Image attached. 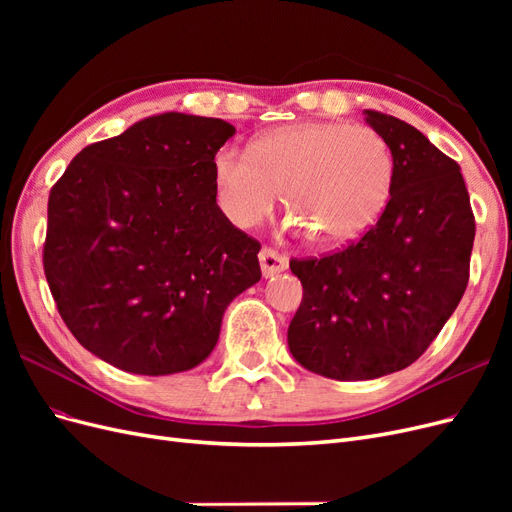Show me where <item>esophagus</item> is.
Masks as SVG:
<instances>
[{"label":"esophagus","instance_id":"esophagus-1","mask_svg":"<svg viewBox=\"0 0 512 512\" xmlns=\"http://www.w3.org/2000/svg\"><path fill=\"white\" fill-rule=\"evenodd\" d=\"M258 258H260V267H262V273H265V277L282 273L288 267L286 256H282L280 252L273 250V247H262Z\"/></svg>","mask_w":512,"mask_h":512}]
</instances>
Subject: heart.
<instances>
[{
  "label": "heart",
  "mask_w": 512,
  "mask_h": 512,
  "mask_svg": "<svg viewBox=\"0 0 512 512\" xmlns=\"http://www.w3.org/2000/svg\"><path fill=\"white\" fill-rule=\"evenodd\" d=\"M395 173V153L380 132L342 121L286 123L250 149L222 147L213 158L220 207L232 224H260L284 190L290 226L324 247L348 245L380 220Z\"/></svg>",
  "instance_id": "heart-1"
}]
</instances>
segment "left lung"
Segmentation results:
<instances>
[{"instance_id":"left-lung-1","label":"left lung","mask_w":512,"mask_h":512,"mask_svg":"<svg viewBox=\"0 0 512 512\" xmlns=\"http://www.w3.org/2000/svg\"><path fill=\"white\" fill-rule=\"evenodd\" d=\"M365 115L395 153L389 205L359 241L290 260L303 284L290 352L333 380L393 374L429 348L466 292L476 232L459 164L410 123Z\"/></svg>"}]
</instances>
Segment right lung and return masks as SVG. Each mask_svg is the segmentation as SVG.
Returning a JSON list of instances; mask_svg holds the SVG:
<instances>
[{
  "label": "right lung",
  "instance_id": "add662e5",
  "mask_svg": "<svg viewBox=\"0 0 512 512\" xmlns=\"http://www.w3.org/2000/svg\"><path fill=\"white\" fill-rule=\"evenodd\" d=\"M224 119L164 113L85 147L49 194L46 282L79 344L130 374L203 363L260 243L215 203Z\"/></svg>",
  "mask_w": 512,
  "mask_h": 512
}]
</instances>
